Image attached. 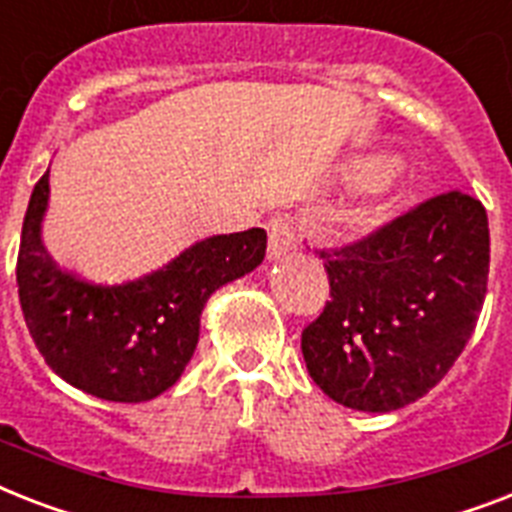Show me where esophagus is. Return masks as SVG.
I'll return each mask as SVG.
<instances>
[{
  "label": "esophagus",
  "mask_w": 512,
  "mask_h": 512,
  "mask_svg": "<svg viewBox=\"0 0 512 512\" xmlns=\"http://www.w3.org/2000/svg\"><path fill=\"white\" fill-rule=\"evenodd\" d=\"M297 247V234H294V223L286 215H273L268 220V257L270 260H281L292 249Z\"/></svg>",
  "instance_id": "1"
}]
</instances>
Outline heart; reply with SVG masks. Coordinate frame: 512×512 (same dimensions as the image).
<instances>
[{
    "instance_id": "1",
    "label": "heart",
    "mask_w": 512,
    "mask_h": 512,
    "mask_svg": "<svg viewBox=\"0 0 512 512\" xmlns=\"http://www.w3.org/2000/svg\"><path fill=\"white\" fill-rule=\"evenodd\" d=\"M350 181L357 186H365L371 197H386L400 184V170L394 168V162L386 155H365L357 157L350 165ZM355 218H368V210H357Z\"/></svg>"
}]
</instances>
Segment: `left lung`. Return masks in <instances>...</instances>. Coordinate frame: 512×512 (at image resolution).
<instances>
[{
  "label": "left lung",
  "mask_w": 512,
  "mask_h": 512,
  "mask_svg": "<svg viewBox=\"0 0 512 512\" xmlns=\"http://www.w3.org/2000/svg\"><path fill=\"white\" fill-rule=\"evenodd\" d=\"M321 257L331 299L302 331L307 373L331 400L363 413L421 400L479 321L489 276L484 205L447 191Z\"/></svg>",
  "instance_id": "left-lung-1"
}]
</instances>
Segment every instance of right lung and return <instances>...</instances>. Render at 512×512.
I'll list each match as a JSON object with an SVG mask.
<instances>
[{
	"label": "right lung",
	"mask_w": 512,
	"mask_h": 512,
	"mask_svg": "<svg viewBox=\"0 0 512 512\" xmlns=\"http://www.w3.org/2000/svg\"><path fill=\"white\" fill-rule=\"evenodd\" d=\"M49 170L33 186L18 252L23 318L62 381L110 402H147L176 384L197 350L199 315L215 289L255 270L263 228L191 244L126 284H91L60 268L41 242Z\"/></svg>",
	"instance_id": "obj_1"
}]
</instances>
